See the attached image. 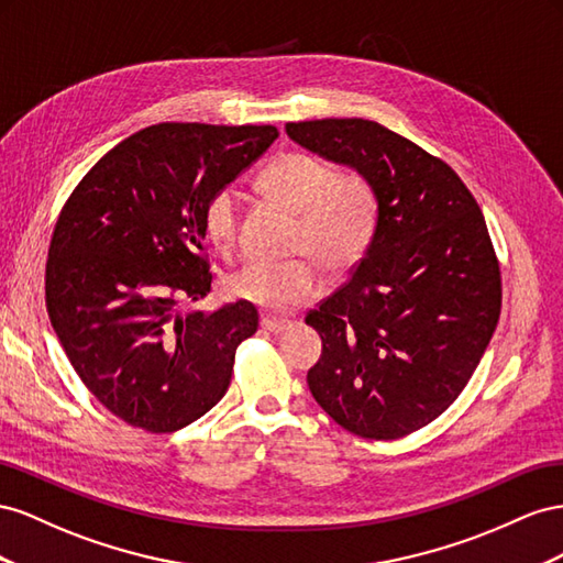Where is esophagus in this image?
I'll use <instances>...</instances> for the list:
<instances>
[{
	"instance_id": "esophagus-1",
	"label": "esophagus",
	"mask_w": 563,
	"mask_h": 563,
	"mask_svg": "<svg viewBox=\"0 0 563 563\" xmlns=\"http://www.w3.org/2000/svg\"><path fill=\"white\" fill-rule=\"evenodd\" d=\"M262 328H264L266 332H283V330H290V328H292V320L273 318V316H262Z\"/></svg>"
}]
</instances>
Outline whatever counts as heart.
Here are the masks:
<instances>
[{
    "mask_svg": "<svg viewBox=\"0 0 563 563\" xmlns=\"http://www.w3.org/2000/svg\"><path fill=\"white\" fill-rule=\"evenodd\" d=\"M266 198L297 214L290 262H250L229 278V290L268 311H292L320 290V268L342 276L356 266L377 229V192L358 169H336L309 153H283L256 176ZM202 227L212 245L233 254L240 240V202L221 188L205 202Z\"/></svg>",
    "mask_w": 563,
    "mask_h": 563,
    "instance_id": "obj_1",
    "label": "heart"
}]
</instances>
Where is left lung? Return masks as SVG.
I'll list each match as a JSON object with an SVG mask.
<instances>
[{"instance_id":"8db88e82","label":"left lung","mask_w":563,"mask_h":563,"mask_svg":"<svg viewBox=\"0 0 563 563\" xmlns=\"http://www.w3.org/2000/svg\"><path fill=\"white\" fill-rule=\"evenodd\" d=\"M285 130L363 172L377 192L371 247L307 313L323 340L309 389L356 437L404 439L455 404L500 320V262L484 214L451 165L377 122L330 118Z\"/></svg>"}]
</instances>
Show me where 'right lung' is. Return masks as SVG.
<instances>
[{
	"instance_id": "right-lung-1",
	"label": "right lung",
	"mask_w": 563,
	"mask_h": 563,
	"mask_svg": "<svg viewBox=\"0 0 563 563\" xmlns=\"http://www.w3.org/2000/svg\"><path fill=\"white\" fill-rule=\"evenodd\" d=\"M273 124L163 122L108 151L60 207L44 273L46 313L77 377L130 427L169 433L229 391L254 303L214 313L202 210L254 163Z\"/></svg>"
}]
</instances>
